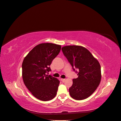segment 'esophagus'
<instances>
[{"instance_id":"obj_1","label":"esophagus","mask_w":121,"mask_h":121,"mask_svg":"<svg viewBox=\"0 0 121 121\" xmlns=\"http://www.w3.org/2000/svg\"><path fill=\"white\" fill-rule=\"evenodd\" d=\"M60 80L61 81L63 82H65V79H62V78H61L60 79Z\"/></svg>"}]
</instances>
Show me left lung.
<instances>
[{
	"label": "left lung",
	"instance_id": "8db88e82",
	"mask_svg": "<svg viewBox=\"0 0 121 121\" xmlns=\"http://www.w3.org/2000/svg\"><path fill=\"white\" fill-rule=\"evenodd\" d=\"M62 52L76 71L78 77L73 80L69 88L70 96L76 100H83L89 97L99 86L101 81L99 63L89 51L78 45L62 47Z\"/></svg>",
	"mask_w": 121,
	"mask_h": 121
}]
</instances>
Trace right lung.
Instances as JSON below:
<instances>
[{"instance_id":"add662e5","label":"right lung","mask_w":121,"mask_h":121,"mask_svg":"<svg viewBox=\"0 0 121 121\" xmlns=\"http://www.w3.org/2000/svg\"><path fill=\"white\" fill-rule=\"evenodd\" d=\"M60 49L61 45L56 44H39L28 53L23 61L25 85L33 95L40 100H50L56 95L60 82L46 73L51 71L49 65Z\"/></svg>"}]
</instances>
